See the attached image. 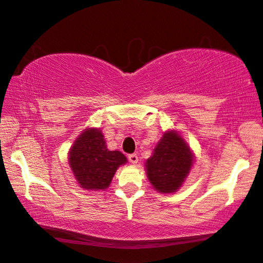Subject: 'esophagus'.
I'll return each instance as SVG.
<instances>
[{"instance_id":"34e87169","label":"esophagus","mask_w":263,"mask_h":263,"mask_svg":"<svg viewBox=\"0 0 263 263\" xmlns=\"http://www.w3.org/2000/svg\"><path fill=\"white\" fill-rule=\"evenodd\" d=\"M128 159H129V161L133 163V165H135V163H138V161H139V158L136 154H130L128 157Z\"/></svg>"}]
</instances>
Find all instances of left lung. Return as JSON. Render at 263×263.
Instances as JSON below:
<instances>
[{"mask_svg":"<svg viewBox=\"0 0 263 263\" xmlns=\"http://www.w3.org/2000/svg\"><path fill=\"white\" fill-rule=\"evenodd\" d=\"M193 166V154L185 140L174 130H168L146 161L148 180L157 191L172 193L185 181Z\"/></svg>","mask_w":263,"mask_h":263,"instance_id":"1","label":"left lung"}]
</instances>
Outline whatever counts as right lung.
I'll use <instances>...</instances> for the list:
<instances>
[{"instance_id": "1", "label": "right lung", "mask_w": 263, "mask_h": 263, "mask_svg": "<svg viewBox=\"0 0 263 263\" xmlns=\"http://www.w3.org/2000/svg\"><path fill=\"white\" fill-rule=\"evenodd\" d=\"M127 158L119 151L106 148L100 129L87 128L81 133L68 153V163L79 186L85 190H105L114 174Z\"/></svg>"}]
</instances>
